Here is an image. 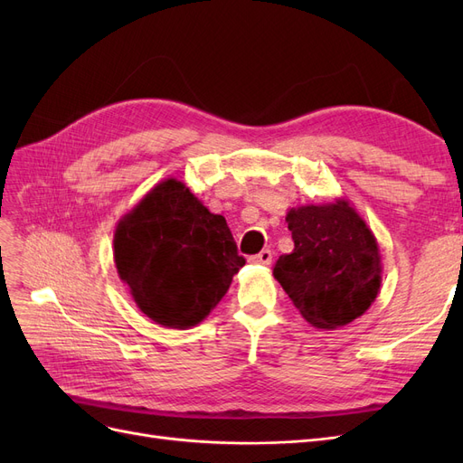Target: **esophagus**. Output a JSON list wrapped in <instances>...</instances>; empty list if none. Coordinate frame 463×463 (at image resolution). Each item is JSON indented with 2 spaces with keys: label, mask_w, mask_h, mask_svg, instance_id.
Segmentation results:
<instances>
[{
  "label": "esophagus",
  "mask_w": 463,
  "mask_h": 463,
  "mask_svg": "<svg viewBox=\"0 0 463 463\" xmlns=\"http://www.w3.org/2000/svg\"><path fill=\"white\" fill-rule=\"evenodd\" d=\"M250 262H253V264H264V266H269V264L272 262V250H270V249H262L259 255L250 257Z\"/></svg>",
  "instance_id": "obj_1"
}]
</instances>
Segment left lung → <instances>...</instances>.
I'll return each mask as SVG.
<instances>
[{
    "instance_id": "obj_1",
    "label": "left lung",
    "mask_w": 463,
    "mask_h": 463,
    "mask_svg": "<svg viewBox=\"0 0 463 463\" xmlns=\"http://www.w3.org/2000/svg\"><path fill=\"white\" fill-rule=\"evenodd\" d=\"M288 228L296 249L274 264V278L318 330H335L374 303L383 284L378 241L345 199L289 208Z\"/></svg>"
}]
</instances>
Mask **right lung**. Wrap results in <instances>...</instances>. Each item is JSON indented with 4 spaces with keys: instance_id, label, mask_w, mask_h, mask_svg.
<instances>
[{
    "instance_id": "right-lung-1",
    "label": "right lung",
    "mask_w": 463,
    "mask_h": 463,
    "mask_svg": "<svg viewBox=\"0 0 463 463\" xmlns=\"http://www.w3.org/2000/svg\"><path fill=\"white\" fill-rule=\"evenodd\" d=\"M114 260L138 309L177 330L203 322L245 264L226 218L210 213L174 177L121 216Z\"/></svg>"
}]
</instances>
